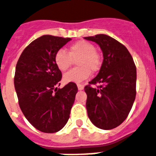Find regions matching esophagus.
<instances>
[{"label": "esophagus", "mask_w": 156, "mask_h": 156, "mask_svg": "<svg viewBox=\"0 0 156 156\" xmlns=\"http://www.w3.org/2000/svg\"><path fill=\"white\" fill-rule=\"evenodd\" d=\"M77 86H78V89L79 91H82V90H83V88H84V87H83L82 84H78Z\"/></svg>", "instance_id": "1"}]
</instances>
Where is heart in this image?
I'll return each instance as SVG.
<instances>
[{
    "mask_svg": "<svg viewBox=\"0 0 156 156\" xmlns=\"http://www.w3.org/2000/svg\"><path fill=\"white\" fill-rule=\"evenodd\" d=\"M76 60L78 67L69 70L63 77L66 83H78L89 78L91 70H99L101 61L100 55L96 51L93 44L87 41H78L71 44L68 48V53L64 50H59L55 54V63L60 71H65L71 66L73 60Z\"/></svg>",
    "mask_w": 156,
    "mask_h": 156,
    "instance_id": "1",
    "label": "heart"
}]
</instances>
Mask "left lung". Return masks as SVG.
Returning <instances> with one entry per match:
<instances>
[{
	"label": "left lung",
	"instance_id": "obj_1",
	"mask_svg": "<svg viewBox=\"0 0 156 156\" xmlns=\"http://www.w3.org/2000/svg\"><path fill=\"white\" fill-rule=\"evenodd\" d=\"M84 39L99 45L103 62L99 73L85 87L86 107L90 120L101 129L110 130L128 117L136 97V69L123 44L110 36L97 34Z\"/></svg>",
	"mask_w": 156,
	"mask_h": 156
}]
</instances>
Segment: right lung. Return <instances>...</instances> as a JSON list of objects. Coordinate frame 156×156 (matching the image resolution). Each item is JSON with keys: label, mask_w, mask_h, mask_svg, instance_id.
<instances>
[{"label": "right lung", "mask_w": 156, "mask_h": 156, "mask_svg": "<svg viewBox=\"0 0 156 156\" xmlns=\"http://www.w3.org/2000/svg\"><path fill=\"white\" fill-rule=\"evenodd\" d=\"M71 40L41 36L23 50L16 65L14 83L20 109L42 133H56L65 127L78 92L74 83L57 87L62 73L55 65V54Z\"/></svg>", "instance_id": "right-lung-1"}]
</instances>
